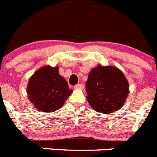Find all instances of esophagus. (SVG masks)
Wrapping results in <instances>:
<instances>
[{"instance_id": "34e87169", "label": "esophagus", "mask_w": 157, "mask_h": 157, "mask_svg": "<svg viewBox=\"0 0 157 157\" xmlns=\"http://www.w3.org/2000/svg\"><path fill=\"white\" fill-rule=\"evenodd\" d=\"M75 89H84V86L82 84H78L76 86H75Z\"/></svg>"}]
</instances>
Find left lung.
<instances>
[{"label": "left lung", "mask_w": 157, "mask_h": 157, "mask_svg": "<svg viewBox=\"0 0 157 157\" xmlns=\"http://www.w3.org/2000/svg\"><path fill=\"white\" fill-rule=\"evenodd\" d=\"M86 90L91 107L98 113L109 114L123 106L129 87L126 76L117 67L98 65L89 72Z\"/></svg>", "instance_id": "8db88e82"}]
</instances>
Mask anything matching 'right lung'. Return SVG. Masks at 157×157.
Wrapping results in <instances>:
<instances>
[{"instance_id": "1", "label": "right lung", "mask_w": 157, "mask_h": 157, "mask_svg": "<svg viewBox=\"0 0 157 157\" xmlns=\"http://www.w3.org/2000/svg\"><path fill=\"white\" fill-rule=\"evenodd\" d=\"M71 93L65 78L59 75V66L41 67L31 76L27 86L28 98L41 113L59 109Z\"/></svg>"}]
</instances>
